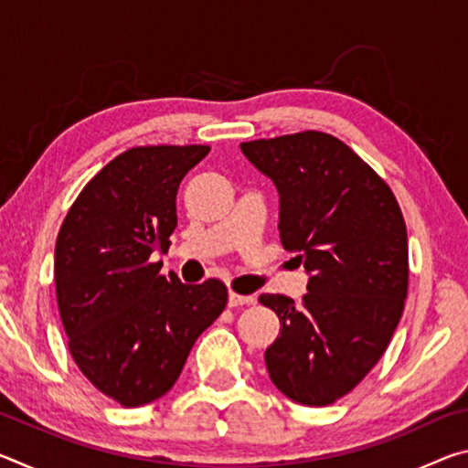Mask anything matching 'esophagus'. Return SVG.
Segmentation results:
<instances>
[{
  "instance_id": "esophagus-1",
  "label": "esophagus",
  "mask_w": 468,
  "mask_h": 468,
  "mask_svg": "<svg viewBox=\"0 0 468 468\" xmlns=\"http://www.w3.org/2000/svg\"><path fill=\"white\" fill-rule=\"evenodd\" d=\"M253 299L251 295H239V292H229V307H237V305H250V303H253Z\"/></svg>"
}]
</instances>
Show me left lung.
Returning a JSON list of instances; mask_svg holds the SVG:
<instances>
[{
    "label": "left lung",
    "instance_id": "1",
    "mask_svg": "<svg viewBox=\"0 0 468 468\" xmlns=\"http://www.w3.org/2000/svg\"><path fill=\"white\" fill-rule=\"evenodd\" d=\"M241 153L279 189L281 243L310 274L299 305L271 292L258 299L281 320L266 369L299 405H332L379 361L405 310L400 206L386 181L330 133L251 140Z\"/></svg>",
    "mask_w": 468,
    "mask_h": 468
}]
</instances>
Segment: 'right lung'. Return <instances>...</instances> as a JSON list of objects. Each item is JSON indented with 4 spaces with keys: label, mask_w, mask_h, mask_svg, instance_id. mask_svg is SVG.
<instances>
[{
    "label": "right lung",
    "mask_w": 468,
    "mask_h": 468,
    "mask_svg": "<svg viewBox=\"0 0 468 468\" xmlns=\"http://www.w3.org/2000/svg\"><path fill=\"white\" fill-rule=\"evenodd\" d=\"M210 146H136L105 165L68 210L55 243V292L69 353L89 382L123 407L177 382L196 338L223 314L217 279L163 276L177 227V189Z\"/></svg>",
    "instance_id": "add662e5"
}]
</instances>
